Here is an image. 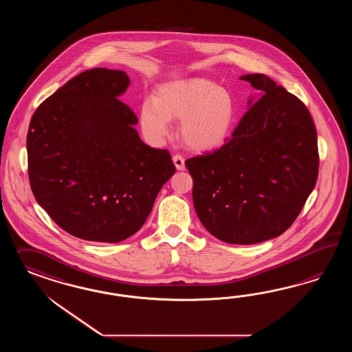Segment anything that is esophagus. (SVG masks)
<instances>
[{
	"label": "esophagus",
	"instance_id": "obj_1",
	"mask_svg": "<svg viewBox=\"0 0 352 352\" xmlns=\"http://www.w3.org/2000/svg\"><path fill=\"white\" fill-rule=\"evenodd\" d=\"M173 162H174V165H175L177 170H184V169H186L184 159L182 157L181 155H175V156L173 157Z\"/></svg>",
	"mask_w": 352,
	"mask_h": 352
}]
</instances>
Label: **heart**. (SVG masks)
<instances>
[{
    "mask_svg": "<svg viewBox=\"0 0 352 352\" xmlns=\"http://www.w3.org/2000/svg\"><path fill=\"white\" fill-rule=\"evenodd\" d=\"M140 128L151 142L169 135V121L182 120L183 143L196 152L222 147L230 138L236 102L232 94L212 81L192 77L161 84L153 100H146L139 112Z\"/></svg>",
    "mask_w": 352,
    "mask_h": 352,
    "instance_id": "obj_1",
    "label": "heart"
}]
</instances>
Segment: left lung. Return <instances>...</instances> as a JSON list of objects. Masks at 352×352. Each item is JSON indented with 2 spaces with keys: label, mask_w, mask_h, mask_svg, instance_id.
<instances>
[{
  "label": "left lung",
  "mask_w": 352,
  "mask_h": 352,
  "mask_svg": "<svg viewBox=\"0 0 352 352\" xmlns=\"http://www.w3.org/2000/svg\"><path fill=\"white\" fill-rule=\"evenodd\" d=\"M240 78L259 94L232 138L186 166L204 227L224 243L252 245L296 221L316 184L319 153L315 124L297 96L262 74Z\"/></svg>",
  "instance_id": "1"
}]
</instances>
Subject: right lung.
Wrapping results in <instances>:
<instances>
[{"mask_svg":"<svg viewBox=\"0 0 352 352\" xmlns=\"http://www.w3.org/2000/svg\"><path fill=\"white\" fill-rule=\"evenodd\" d=\"M129 84L124 71H85L43 100L30 124L33 195L60 228L87 241L138 232L175 173L170 153L142 142L138 118L118 100Z\"/></svg>","mask_w":352,"mask_h":352,"instance_id":"add662e5","label":"right lung"}]
</instances>
